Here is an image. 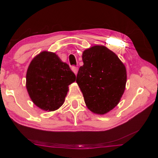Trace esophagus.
Instances as JSON below:
<instances>
[{
    "label": "esophagus",
    "mask_w": 158,
    "mask_h": 158,
    "mask_svg": "<svg viewBox=\"0 0 158 158\" xmlns=\"http://www.w3.org/2000/svg\"><path fill=\"white\" fill-rule=\"evenodd\" d=\"M72 70L73 71V73L76 75L77 74V73H78V67H76V66H72Z\"/></svg>",
    "instance_id": "esophagus-1"
}]
</instances>
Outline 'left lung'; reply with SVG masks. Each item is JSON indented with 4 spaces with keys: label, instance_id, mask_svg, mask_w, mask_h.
I'll return each instance as SVG.
<instances>
[{
    "label": "left lung",
    "instance_id": "obj_1",
    "mask_svg": "<svg viewBox=\"0 0 158 158\" xmlns=\"http://www.w3.org/2000/svg\"><path fill=\"white\" fill-rule=\"evenodd\" d=\"M76 82L87 107L103 114L117 106L125 92L127 70L117 55L103 45H95L82 53Z\"/></svg>",
    "mask_w": 158,
    "mask_h": 158
}]
</instances>
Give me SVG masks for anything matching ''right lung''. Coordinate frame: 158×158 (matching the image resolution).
<instances>
[{
    "mask_svg": "<svg viewBox=\"0 0 158 158\" xmlns=\"http://www.w3.org/2000/svg\"><path fill=\"white\" fill-rule=\"evenodd\" d=\"M76 76L55 52L43 51L33 59L26 73V88L36 106L47 111L64 102L69 85Z\"/></svg>",
    "mask_w": 158,
    "mask_h": 158,
    "instance_id": "add662e5",
    "label": "right lung"
}]
</instances>
